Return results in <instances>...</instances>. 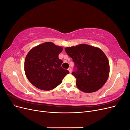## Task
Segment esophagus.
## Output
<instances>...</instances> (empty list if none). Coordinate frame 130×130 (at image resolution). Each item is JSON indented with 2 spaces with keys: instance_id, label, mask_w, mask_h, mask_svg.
I'll return each mask as SVG.
<instances>
[{
  "instance_id": "34e87169",
  "label": "esophagus",
  "mask_w": 130,
  "mask_h": 130,
  "mask_svg": "<svg viewBox=\"0 0 130 130\" xmlns=\"http://www.w3.org/2000/svg\"><path fill=\"white\" fill-rule=\"evenodd\" d=\"M68 70H69V73H72V69H71V68H69L68 69Z\"/></svg>"
}]
</instances>
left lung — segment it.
<instances>
[{"instance_id":"left-lung-1","label":"left lung","mask_w":130,"mask_h":130,"mask_svg":"<svg viewBox=\"0 0 130 130\" xmlns=\"http://www.w3.org/2000/svg\"><path fill=\"white\" fill-rule=\"evenodd\" d=\"M65 51L77 68L72 74L76 78L78 89L92 93L103 87L109 74L108 60L103 51L86 44L67 47Z\"/></svg>"}]
</instances>
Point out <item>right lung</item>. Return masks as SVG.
<instances>
[{
	"label": "right lung",
	"instance_id": "1",
	"mask_svg": "<svg viewBox=\"0 0 130 130\" xmlns=\"http://www.w3.org/2000/svg\"><path fill=\"white\" fill-rule=\"evenodd\" d=\"M62 46L48 42L34 47L26 55L24 71L27 79L36 88L43 90L53 89L61 84L69 72L63 68L58 55Z\"/></svg>",
	"mask_w": 130,
	"mask_h": 130
}]
</instances>
